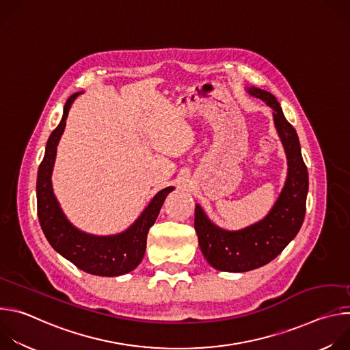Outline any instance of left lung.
Listing matches in <instances>:
<instances>
[{
  "label": "left lung",
  "instance_id": "1",
  "mask_svg": "<svg viewBox=\"0 0 350 350\" xmlns=\"http://www.w3.org/2000/svg\"><path fill=\"white\" fill-rule=\"evenodd\" d=\"M247 92L274 111V123L288 159V177L270 213L259 223L239 231L219 228L206 217L201 206H195L193 226L205 259L212 267L231 273L262 267L284 251L302 227L309 189L308 167L297 134L285 119L275 96L258 87L247 88Z\"/></svg>",
  "mask_w": 350,
  "mask_h": 350
}]
</instances>
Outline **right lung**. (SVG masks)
Masks as SVG:
<instances>
[{
  "mask_svg": "<svg viewBox=\"0 0 350 350\" xmlns=\"http://www.w3.org/2000/svg\"><path fill=\"white\" fill-rule=\"evenodd\" d=\"M79 94L76 92L69 96L61 123L48 138L45 155L37 174V215L48 242L76 267L94 275H122L134 270L141 263L146 247L148 231L154 226L167 193L174 188L167 187L159 191L138 220L119 235L95 237L75 228L65 217L54 196L51 173L57 145L65 130L70 105Z\"/></svg>",
  "mask_w": 350,
  "mask_h": 350,
  "instance_id": "right-lung-1",
  "label": "right lung"
}]
</instances>
